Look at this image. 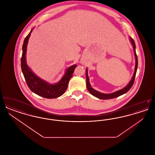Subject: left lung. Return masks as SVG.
<instances>
[{"mask_svg": "<svg viewBox=\"0 0 155 155\" xmlns=\"http://www.w3.org/2000/svg\"><path fill=\"white\" fill-rule=\"evenodd\" d=\"M130 41L131 42V44L133 45V48H134V51L135 52V60H136V64H135V72L133 75L132 80L130 82V83L127 85V86H126L125 88H124L120 91H116L114 93L110 94H104L101 93L98 91H96V90L94 89L91 87L90 83H89V80L88 74V70L87 68L86 70V80H87V87L88 90L89 92L93 95V96H95L96 97L101 99H113V98H115L118 96H121L123 94H125L126 92H127L132 87V86L134 83V80H135V75H136V73H137V68H138V58H137V55L136 54V51H135V42L134 41L132 38L130 37Z\"/></svg>", "mask_w": 155, "mask_h": 155, "instance_id": "left-lung-1", "label": "left lung"}]
</instances>
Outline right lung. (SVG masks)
<instances>
[{"mask_svg":"<svg viewBox=\"0 0 155 155\" xmlns=\"http://www.w3.org/2000/svg\"><path fill=\"white\" fill-rule=\"evenodd\" d=\"M32 30L28 35L25 37L22 45V53L21 59V67L24 78L30 90L38 95L48 99L56 98L62 95L66 91L68 84L73 76L76 64L70 67L67 70L66 73L61 80L56 84L51 85L42 80L34 74L27 65L25 54L27 45Z\"/></svg>","mask_w":155,"mask_h":155,"instance_id":"right-lung-1","label":"right lung"}]
</instances>
